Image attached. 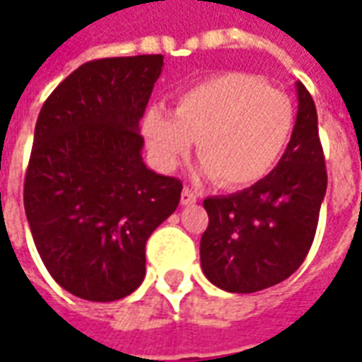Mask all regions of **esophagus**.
<instances>
[{
	"label": "esophagus",
	"instance_id": "34e87169",
	"mask_svg": "<svg viewBox=\"0 0 362 362\" xmlns=\"http://www.w3.org/2000/svg\"><path fill=\"white\" fill-rule=\"evenodd\" d=\"M182 205H192L197 202V194L192 188H184L182 189V196H180Z\"/></svg>",
	"mask_w": 362,
	"mask_h": 362
}]
</instances>
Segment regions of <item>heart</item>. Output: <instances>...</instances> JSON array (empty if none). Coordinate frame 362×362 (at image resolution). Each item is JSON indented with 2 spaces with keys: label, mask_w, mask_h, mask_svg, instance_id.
Segmentation results:
<instances>
[{
  "label": "heart",
  "mask_w": 362,
  "mask_h": 362,
  "mask_svg": "<svg viewBox=\"0 0 362 362\" xmlns=\"http://www.w3.org/2000/svg\"><path fill=\"white\" fill-rule=\"evenodd\" d=\"M141 129L160 170H174L197 141L207 176L225 188H246L266 178L287 151L295 106L254 75L223 74L180 93L173 114L147 110Z\"/></svg>",
  "instance_id": "heart-1"
}]
</instances>
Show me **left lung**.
Wrapping results in <instances>:
<instances>
[{"label":"left lung","mask_w":362,"mask_h":362,"mask_svg":"<svg viewBox=\"0 0 362 362\" xmlns=\"http://www.w3.org/2000/svg\"><path fill=\"white\" fill-rule=\"evenodd\" d=\"M295 129L283 157L254 186L204 202L209 225L199 258L205 277L228 293H256L291 277L310 250L327 188L310 93L296 81Z\"/></svg>","instance_id":"obj_1"}]
</instances>
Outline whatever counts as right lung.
I'll list each match as a JSON object with an SVG mask.
<instances>
[{
	"mask_svg": "<svg viewBox=\"0 0 362 362\" xmlns=\"http://www.w3.org/2000/svg\"><path fill=\"white\" fill-rule=\"evenodd\" d=\"M160 71V54L87 62L36 119L28 227L54 281L85 300H118L141 285L147 238L180 204L182 182L141 157L139 119Z\"/></svg>",
	"mask_w": 362,
	"mask_h": 362,
	"instance_id": "right-lung-1",
	"label": "right lung"
}]
</instances>
